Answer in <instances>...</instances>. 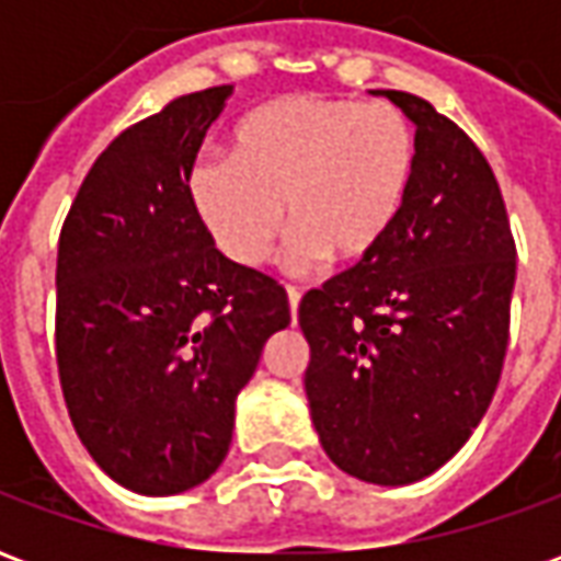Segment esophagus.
<instances>
[{"instance_id":"34e87169","label":"esophagus","mask_w":561,"mask_h":561,"mask_svg":"<svg viewBox=\"0 0 561 561\" xmlns=\"http://www.w3.org/2000/svg\"><path fill=\"white\" fill-rule=\"evenodd\" d=\"M300 288H294V285H288V306H291V318L297 321V306H300Z\"/></svg>"}]
</instances>
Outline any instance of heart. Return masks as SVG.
<instances>
[{"instance_id":"1","label":"heart","mask_w":561,"mask_h":561,"mask_svg":"<svg viewBox=\"0 0 561 561\" xmlns=\"http://www.w3.org/2000/svg\"><path fill=\"white\" fill-rule=\"evenodd\" d=\"M412 171V126L393 104L300 92L245 116L231 159H197L188 197L209 240L240 267L267 261L285 209L297 264H354L390 233Z\"/></svg>"}]
</instances>
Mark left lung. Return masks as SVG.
<instances>
[{"mask_svg":"<svg viewBox=\"0 0 561 561\" xmlns=\"http://www.w3.org/2000/svg\"><path fill=\"white\" fill-rule=\"evenodd\" d=\"M378 95L417 128L409 195L373 255L300 300V328L321 447L354 478L400 486L445 466L493 402L517 245L469 135L412 92Z\"/></svg>","mask_w":561,"mask_h":561,"instance_id":"8db88e82","label":"left lung"}]
</instances>
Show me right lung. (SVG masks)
<instances>
[{"instance_id": "obj_1", "label": "right lung", "mask_w": 561, "mask_h": 561, "mask_svg": "<svg viewBox=\"0 0 561 561\" xmlns=\"http://www.w3.org/2000/svg\"><path fill=\"white\" fill-rule=\"evenodd\" d=\"M233 87L173 99L111 140L80 183L56 255V366L104 474L173 495L219 469L237 393L291 324L279 282L221 255L188 171Z\"/></svg>"}]
</instances>
